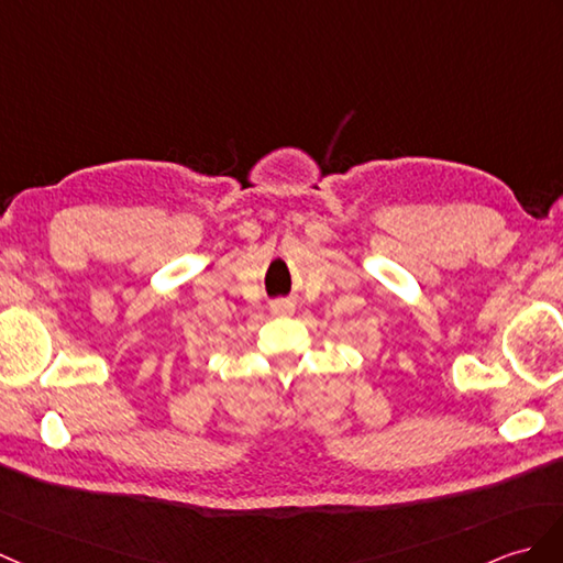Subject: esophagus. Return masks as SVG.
<instances>
[{
  "label": "esophagus",
  "mask_w": 563,
  "mask_h": 563,
  "mask_svg": "<svg viewBox=\"0 0 563 563\" xmlns=\"http://www.w3.org/2000/svg\"><path fill=\"white\" fill-rule=\"evenodd\" d=\"M271 311L278 313V317H287V313L295 311V305L287 302V299H278V302L271 305Z\"/></svg>",
  "instance_id": "34e87169"
}]
</instances>
